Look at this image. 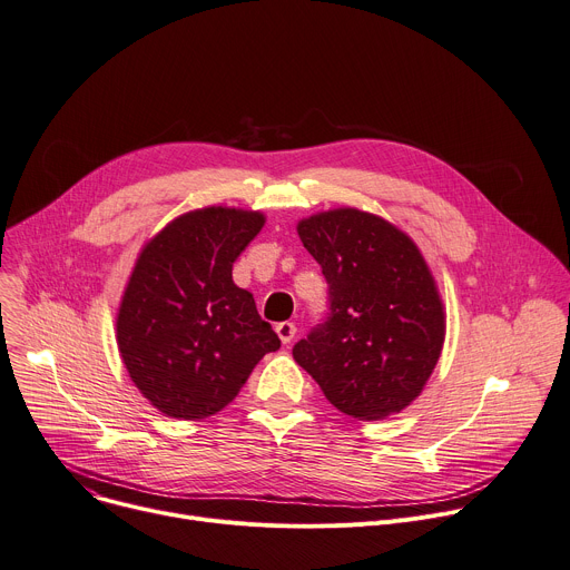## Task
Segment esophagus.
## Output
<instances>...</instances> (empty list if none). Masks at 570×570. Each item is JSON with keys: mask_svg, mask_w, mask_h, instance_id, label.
<instances>
[{"mask_svg": "<svg viewBox=\"0 0 570 570\" xmlns=\"http://www.w3.org/2000/svg\"><path fill=\"white\" fill-rule=\"evenodd\" d=\"M275 330H277V336L282 338V343H284V345H286V343H291V341L295 338V332H297L295 323H279Z\"/></svg>", "mask_w": 570, "mask_h": 570, "instance_id": "1", "label": "esophagus"}]
</instances>
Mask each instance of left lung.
<instances>
[{"label":"left lung","mask_w":570,"mask_h":570,"mask_svg":"<svg viewBox=\"0 0 570 570\" xmlns=\"http://www.w3.org/2000/svg\"><path fill=\"white\" fill-rule=\"evenodd\" d=\"M330 284V318L293 347L325 397L358 421H380L416 400L445 341L436 279L402 229L341 206L297 223Z\"/></svg>","instance_id":"left-lung-1"}]
</instances>
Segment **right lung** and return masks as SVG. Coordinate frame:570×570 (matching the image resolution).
<instances>
[{
  "label": "right lung",
  "instance_id": "right-lung-1",
  "mask_svg": "<svg viewBox=\"0 0 570 570\" xmlns=\"http://www.w3.org/2000/svg\"><path fill=\"white\" fill-rule=\"evenodd\" d=\"M262 212L204 206L151 236L129 275L116 341L122 364L164 416L199 421L225 409L254 366L279 350L232 268L262 232Z\"/></svg>",
  "mask_w": 570,
  "mask_h": 570
}]
</instances>
